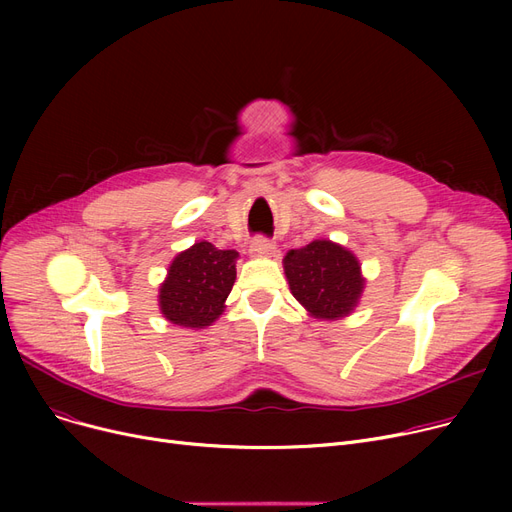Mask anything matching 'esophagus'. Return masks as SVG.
Here are the masks:
<instances>
[{
    "label": "esophagus",
    "mask_w": 512,
    "mask_h": 512,
    "mask_svg": "<svg viewBox=\"0 0 512 512\" xmlns=\"http://www.w3.org/2000/svg\"><path fill=\"white\" fill-rule=\"evenodd\" d=\"M251 253L257 257H272V255H276V245L270 238L255 236L251 240Z\"/></svg>",
    "instance_id": "34e87169"
}]
</instances>
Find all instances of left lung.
Here are the masks:
<instances>
[{"label": "left lung", "mask_w": 512, "mask_h": 512, "mask_svg": "<svg viewBox=\"0 0 512 512\" xmlns=\"http://www.w3.org/2000/svg\"><path fill=\"white\" fill-rule=\"evenodd\" d=\"M284 272L294 299L319 319L348 315L363 292L357 257L330 240H313L290 251Z\"/></svg>", "instance_id": "obj_1"}]
</instances>
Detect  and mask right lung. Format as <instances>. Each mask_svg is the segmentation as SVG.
Returning a JSON list of instances; mask_svg holds the SVG:
<instances>
[{"label":"right lung","instance_id":"1","mask_svg":"<svg viewBox=\"0 0 512 512\" xmlns=\"http://www.w3.org/2000/svg\"><path fill=\"white\" fill-rule=\"evenodd\" d=\"M236 251L195 242L180 253L159 288V307L168 321L184 328H205L224 311L236 280Z\"/></svg>","mask_w":512,"mask_h":512}]
</instances>
